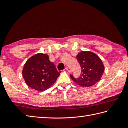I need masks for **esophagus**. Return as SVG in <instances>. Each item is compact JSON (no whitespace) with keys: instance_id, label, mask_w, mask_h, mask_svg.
<instances>
[{"instance_id":"esophagus-1","label":"esophagus","mask_w":128,"mask_h":128,"mask_svg":"<svg viewBox=\"0 0 128 128\" xmlns=\"http://www.w3.org/2000/svg\"><path fill=\"white\" fill-rule=\"evenodd\" d=\"M66 69L67 70L68 72H71V69H70V68L69 67H66Z\"/></svg>"}]
</instances>
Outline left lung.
<instances>
[{
	"mask_svg": "<svg viewBox=\"0 0 128 128\" xmlns=\"http://www.w3.org/2000/svg\"><path fill=\"white\" fill-rule=\"evenodd\" d=\"M81 66V74L78 78L70 74V78L81 86L90 87L98 82L104 70V66L98 56L91 52L81 51L76 56Z\"/></svg>",
	"mask_w": 128,
	"mask_h": 128,
	"instance_id": "8db88e82",
	"label": "left lung"
}]
</instances>
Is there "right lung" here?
I'll return each instance as SVG.
<instances>
[{"instance_id":"obj_1","label":"right lung","mask_w":128,"mask_h":128,"mask_svg":"<svg viewBox=\"0 0 128 128\" xmlns=\"http://www.w3.org/2000/svg\"><path fill=\"white\" fill-rule=\"evenodd\" d=\"M60 72L50 60L47 54L38 53L27 60L22 75L30 88L42 91L50 88L56 82Z\"/></svg>"}]
</instances>
